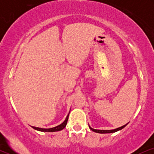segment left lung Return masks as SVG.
<instances>
[{
  "label": "left lung",
  "instance_id": "obj_1",
  "mask_svg": "<svg viewBox=\"0 0 154 154\" xmlns=\"http://www.w3.org/2000/svg\"><path fill=\"white\" fill-rule=\"evenodd\" d=\"M127 125H128V124H126V125H123V126L120 127V128H116V129H114V130H95V129H93L92 128H91V127H90V126H89V128H90V129H91V130H92V131L95 132H98V133H102V134H103V133H112V132H117V131H119V130H122V129H123L124 128H125V126H126Z\"/></svg>",
  "mask_w": 154,
  "mask_h": 154
}]
</instances>
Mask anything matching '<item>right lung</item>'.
I'll return each mask as SVG.
<instances>
[{
  "label": "right lung",
  "instance_id": "1",
  "mask_svg": "<svg viewBox=\"0 0 154 154\" xmlns=\"http://www.w3.org/2000/svg\"><path fill=\"white\" fill-rule=\"evenodd\" d=\"M69 114L67 115L66 119L64 120V122L61 125H58V126L55 127V128H49V129H44V128H36V127H32V128H34L35 130H38V131H41V132H57V131H60V130H63V128L66 127V124H67V121H68V118H69Z\"/></svg>",
  "mask_w": 154,
  "mask_h": 154
}]
</instances>
